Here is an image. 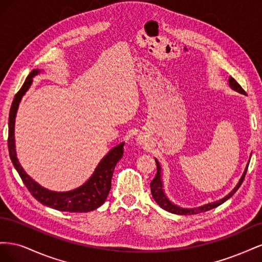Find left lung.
I'll use <instances>...</instances> for the list:
<instances>
[{"mask_svg": "<svg viewBox=\"0 0 262 262\" xmlns=\"http://www.w3.org/2000/svg\"><path fill=\"white\" fill-rule=\"evenodd\" d=\"M228 83H229V86H231V89H233L234 91L238 92L241 94H245V91L242 89V86L237 83L233 77H229L228 78ZM155 162H156V166H157V172H156V176L155 178L150 181V192H152V195L154 198L155 202L160 205V207L166 211H168L170 213H173V214H178V215H193V214H198V213H201V212H205V211H209L211 209H214L219 207V205H221L222 203H224L226 200H228L229 198H231L237 190H238V188L241 187V185L243 184L244 181V178L246 176V172H247V169H248V165H249V162L250 160L248 161V164L247 166H246V168L244 170V173L243 176L241 177L238 184L236 185V187L232 190L231 192H229L227 195H225L223 199H221L219 201H215V202H212V203H208V204H204L202 205V207H199V208H192V209H186V208H180L178 207V205L173 204L167 196H166L165 194V191L163 189V181H162V168H161V165L160 163H158V161L155 158Z\"/></svg>", "mask_w": 262, "mask_h": 262, "instance_id": "8db88e82", "label": "left lung"}]
</instances>
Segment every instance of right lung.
Returning <instances> with one entry per match:
<instances>
[{"mask_svg":"<svg viewBox=\"0 0 262 262\" xmlns=\"http://www.w3.org/2000/svg\"><path fill=\"white\" fill-rule=\"evenodd\" d=\"M38 73H40L39 70L31 71L27 76L25 83L23 84L21 89L15 95V98L12 102L9 117V140H7L11 161L15 169L19 173L23 182L29 190V192L34 195L36 200H38L43 205L66 212L82 213L93 211L99 208L107 199L110 188H112V178L115 167L117 163L123 156L124 143L122 142V143L115 146L113 149H110L109 153L100 161L91 178L81 187L67 192H55L38 185L33 178H30L27 175L26 171L23 169L19 164L16 157L14 137L15 117H16L19 101L24 95H25V93L28 91L31 83H33V77Z\"/></svg>","mask_w":262,"mask_h":262,"instance_id":"obj_1","label":"right lung"}]
</instances>
